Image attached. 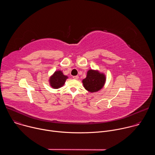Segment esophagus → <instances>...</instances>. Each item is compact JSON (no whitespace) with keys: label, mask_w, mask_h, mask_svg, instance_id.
<instances>
[{"label":"esophagus","mask_w":155,"mask_h":155,"mask_svg":"<svg viewBox=\"0 0 155 155\" xmlns=\"http://www.w3.org/2000/svg\"><path fill=\"white\" fill-rule=\"evenodd\" d=\"M73 78L75 79V80H78V76H77H77H74Z\"/></svg>","instance_id":"obj_1"}]
</instances>
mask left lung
Masks as SVG:
<instances>
[{
  "instance_id": "obj_1",
  "label": "left lung",
  "mask_w": 155,
  "mask_h": 155,
  "mask_svg": "<svg viewBox=\"0 0 155 155\" xmlns=\"http://www.w3.org/2000/svg\"><path fill=\"white\" fill-rule=\"evenodd\" d=\"M106 77L104 73L97 70L90 69L87 72L86 77L82 80L85 89L89 92L95 93L101 90L104 87Z\"/></svg>"
}]
</instances>
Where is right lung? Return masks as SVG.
Listing matches in <instances>:
<instances>
[{"label": "right lung", "instance_id": "obj_1", "mask_svg": "<svg viewBox=\"0 0 155 155\" xmlns=\"http://www.w3.org/2000/svg\"><path fill=\"white\" fill-rule=\"evenodd\" d=\"M68 78V77L64 75L61 71H55L54 73L50 77V85L54 89H58V88L64 86Z\"/></svg>", "mask_w": 155, "mask_h": 155}]
</instances>
